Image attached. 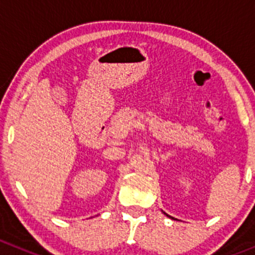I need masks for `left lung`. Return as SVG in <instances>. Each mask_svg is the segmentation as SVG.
Listing matches in <instances>:
<instances>
[{
    "mask_svg": "<svg viewBox=\"0 0 255 255\" xmlns=\"http://www.w3.org/2000/svg\"><path fill=\"white\" fill-rule=\"evenodd\" d=\"M167 216H168V215H167Z\"/></svg>",
    "mask_w": 255,
    "mask_h": 255,
    "instance_id": "1",
    "label": "left lung"
}]
</instances>
